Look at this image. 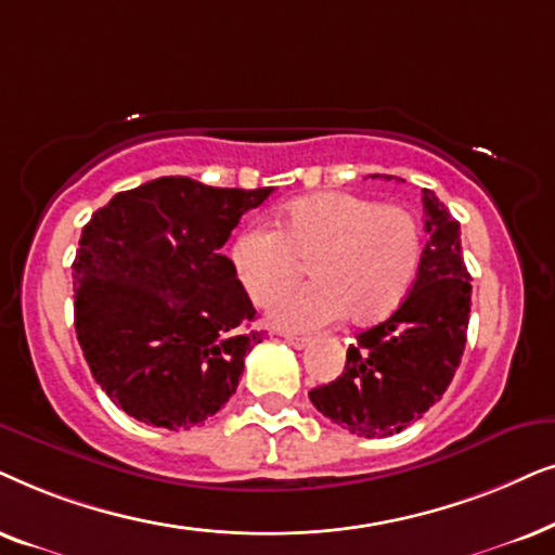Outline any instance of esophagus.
I'll return each mask as SVG.
<instances>
[{
	"mask_svg": "<svg viewBox=\"0 0 555 555\" xmlns=\"http://www.w3.org/2000/svg\"><path fill=\"white\" fill-rule=\"evenodd\" d=\"M284 339L286 343H289L292 347H297V350H305V347L312 343V339L309 337H299V335H284Z\"/></svg>",
	"mask_w": 555,
	"mask_h": 555,
	"instance_id": "obj_1",
	"label": "esophagus"
}]
</instances>
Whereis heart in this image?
Wrapping results in <instances>:
<instances>
[{
  "instance_id": "obj_1",
  "label": "heart",
  "mask_w": 555,
  "mask_h": 555,
  "mask_svg": "<svg viewBox=\"0 0 555 555\" xmlns=\"http://www.w3.org/2000/svg\"><path fill=\"white\" fill-rule=\"evenodd\" d=\"M424 254L418 218L403 205H380L352 192H317L286 205L273 233L248 228L235 235L231 261L256 305H271L309 261L314 284L271 307L282 330H317L347 320H383L411 292Z\"/></svg>"
}]
</instances>
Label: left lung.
Wrapping results in <instances>:
<instances>
[{"label": "left lung", "mask_w": 555, "mask_h": 555, "mask_svg": "<svg viewBox=\"0 0 555 555\" xmlns=\"http://www.w3.org/2000/svg\"><path fill=\"white\" fill-rule=\"evenodd\" d=\"M421 201L428 241L409 297L360 332L337 380L309 390L317 411L365 439L393 437L441 401L467 345L472 284L460 223L431 190Z\"/></svg>", "instance_id": "obj_1"}]
</instances>
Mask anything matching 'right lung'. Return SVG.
<instances>
[{
	"mask_svg": "<svg viewBox=\"0 0 555 555\" xmlns=\"http://www.w3.org/2000/svg\"><path fill=\"white\" fill-rule=\"evenodd\" d=\"M271 188L159 177L88 220L73 261L76 335L93 378L129 416L172 431L205 424L261 343L256 309L220 254Z\"/></svg>",
	"mask_w": 555,
	"mask_h": 555,
	"instance_id": "add662e5",
	"label": "right lung"
}]
</instances>
